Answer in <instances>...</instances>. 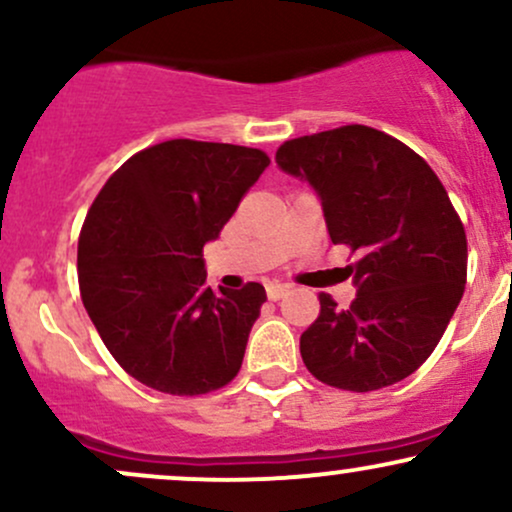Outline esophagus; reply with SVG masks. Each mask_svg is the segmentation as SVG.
<instances>
[{
	"mask_svg": "<svg viewBox=\"0 0 512 512\" xmlns=\"http://www.w3.org/2000/svg\"><path fill=\"white\" fill-rule=\"evenodd\" d=\"M286 291H289V286L279 284V281H269V284H267V298H269V301H279V298L284 296Z\"/></svg>",
	"mask_w": 512,
	"mask_h": 512,
	"instance_id": "1",
	"label": "esophagus"
}]
</instances>
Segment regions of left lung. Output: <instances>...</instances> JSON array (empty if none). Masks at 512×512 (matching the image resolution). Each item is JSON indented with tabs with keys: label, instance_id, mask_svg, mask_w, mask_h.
Wrapping results in <instances>:
<instances>
[{
	"label": "left lung",
	"instance_id": "obj_1",
	"mask_svg": "<svg viewBox=\"0 0 512 512\" xmlns=\"http://www.w3.org/2000/svg\"><path fill=\"white\" fill-rule=\"evenodd\" d=\"M281 170L308 180L356 298L346 310L320 293L301 334L305 368L349 392L395 385L433 354L467 284V236L443 182L407 144L380 129L344 125L284 142Z\"/></svg>",
	"mask_w": 512,
	"mask_h": 512
}]
</instances>
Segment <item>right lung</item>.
Here are the masks:
<instances>
[{
    "label": "right lung",
    "instance_id": "obj_1",
    "mask_svg": "<svg viewBox=\"0 0 512 512\" xmlns=\"http://www.w3.org/2000/svg\"><path fill=\"white\" fill-rule=\"evenodd\" d=\"M267 166L260 149L170 139L127 158L93 199L76 255L81 301L134 380L195 397L238 375L267 293L255 281L214 291L202 250Z\"/></svg>",
    "mask_w": 512,
    "mask_h": 512
}]
</instances>
